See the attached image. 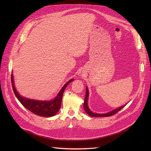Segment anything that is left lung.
<instances>
[{
    "label": "left lung",
    "mask_w": 151,
    "mask_h": 151,
    "mask_svg": "<svg viewBox=\"0 0 151 151\" xmlns=\"http://www.w3.org/2000/svg\"><path fill=\"white\" fill-rule=\"evenodd\" d=\"M88 88L86 87V94H85V100H84V103H83V109L85 111V112H87L90 116L92 117H102V116H112L114 115H115V114H116L118 112H119L120 110H121L123 107L125 106H121L118 108L113 110L111 112H109L108 113L106 114H97V113H94L93 112H91L90 111V109H89L88 106Z\"/></svg>",
    "instance_id": "obj_1"
}]
</instances>
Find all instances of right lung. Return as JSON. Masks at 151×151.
Masks as SVG:
<instances>
[{"instance_id":"right-lung-1","label":"right lung","mask_w":151,"mask_h":151,"mask_svg":"<svg viewBox=\"0 0 151 151\" xmlns=\"http://www.w3.org/2000/svg\"><path fill=\"white\" fill-rule=\"evenodd\" d=\"M73 79H70L66 84H64L63 87L58 93L57 97L51 101H39L32 99H26L21 97L17 91L14 83V77L12 74L11 75V83L14 93L19 101V102L23 105L24 107L34 114L40 116L51 117L55 115L60 110L61 104V100L63 94L66 89L67 86L70 83Z\"/></svg>"}]
</instances>
